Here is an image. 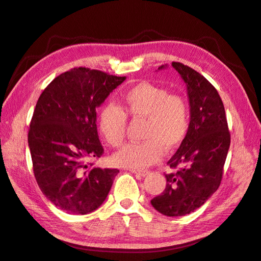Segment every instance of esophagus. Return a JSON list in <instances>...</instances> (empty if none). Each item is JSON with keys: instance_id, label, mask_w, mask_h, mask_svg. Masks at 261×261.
I'll return each mask as SVG.
<instances>
[{"instance_id": "34e87169", "label": "esophagus", "mask_w": 261, "mask_h": 261, "mask_svg": "<svg viewBox=\"0 0 261 261\" xmlns=\"http://www.w3.org/2000/svg\"><path fill=\"white\" fill-rule=\"evenodd\" d=\"M132 173H134V174L138 175V176H142V177H145L148 174V171H136V170H130Z\"/></svg>"}]
</instances>
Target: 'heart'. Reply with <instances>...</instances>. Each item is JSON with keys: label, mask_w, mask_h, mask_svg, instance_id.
<instances>
[{"label": "heart", "mask_w": 261, "mask_h": 261, "mask_svg": "<svg viewBox=\"0 0 261 261\" xmlns=\"http://www.w3.org/2000/svg\"><path fill=\"white\" fill-rule=\"evenodd\" d=\"M145 118L141 143L124 146L113 156L118 166L144 170L159 162L163 148L178 146L189 130V109L181 96L170 95L163 87L141 83L126 92L120 106L107 105L101 109L98 128L109 145L119 147L125 140L127 119Z\"/></svg>", "instance_id": "heart-1"}]
</instances>
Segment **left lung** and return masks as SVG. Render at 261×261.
<instances>
[{"mask_svg": "<svg viewBox=\"0 0 261 261\" xmlns=\"http://www.w3.org/2000/svg\"><path fill=\"white\" fill-rule=\"evenodd\" d=\"M187 86L190 105L188 134L167 162L175 174H166L163 193L150 201L167 217L193 212L218 190L230 147V133L223 102L217 89L194 69L172 62ZM167 68L163 65L159 70Z\"/></svg>", "mask_w": 261, "mask_h": 261, "instance_id": "8db88e82", "label": "left lung"}]
</instances>
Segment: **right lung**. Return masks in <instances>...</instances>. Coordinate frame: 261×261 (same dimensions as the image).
<instances>
[{"label": "right lung", "instance_id": "1", "mask_svg": "<svg viewBox=\"0 0 261 261\" xmlns=\"http://www.w3.org/2000/svg\"><path fill=\"white\" fill-rule=\"evenodd\" d=\"M125 79L73 68L52 80L39 97L29 148L40 190L60 210L88 214L103 203L111 191L119 171L88 167L86 161L103 153L96 108Z\"/></svg>", "mask_w": 261, "mask_h": 261}]
</instances>
